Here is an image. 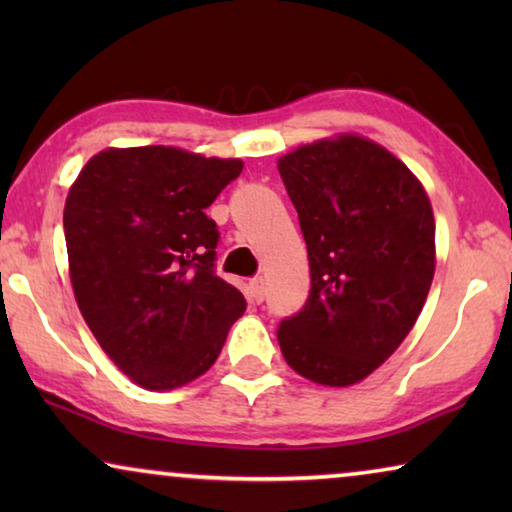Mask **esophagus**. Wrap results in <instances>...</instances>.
Segmentation results:
<instances>
[{
	"mask_svg": "<svg viewBox=\"0 0 512 512\" xmlns=\"http://www.w3.org/2000/svg\"><path fill=\"white\" fill-rule=\"evenodd\" d=\"M249 293H251V298H254V303H263V298H265V282H263V277H254L249 282Z\"/></svg>",
	"mask_w": 512,
	"mask_h": 512,
	"instance_id": "1",
	"label": "esophagus"
}]
</instances>
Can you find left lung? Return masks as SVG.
I'll return each mask as SVG.
<instances>
[{
  "label": "left lung",
  "mask_w": 512,
  "mask_h": 512,
  "mask_svg": "<svg viewBox=\"0 0 512 512\" xmlns=\"http://www.w3.org/2000/svg\"><path fill=\"white\" fill-rule=\"evenodd\" d=\"M298 212L312 289L277 340L289 366L326 387L380 368L415 326L436 270L422 184L363 137L300 146L277 163Z\"/></svg>",
  "instance_id": "1"
}]
</instances>
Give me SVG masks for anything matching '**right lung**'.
<instances>
[{
    "instance_id": "obj_1",
    "label": "right lung",
    "mask_w": 512,
    "mask_h": 512,
    "mask_svg": "<svg viewBox=\"0 0 512 512\" xmlns=\"http://www.w3.org/2000/svg\"><path fill=\"white\" fill-rule=\"evenodd\" d=\"M242 172L237 158L170 146L107 149L65 202L76 303L111 361L144 389H174L212 368L247 310L216 275L219 228L205 209Z\"/></svg>"
}]
</instances>
